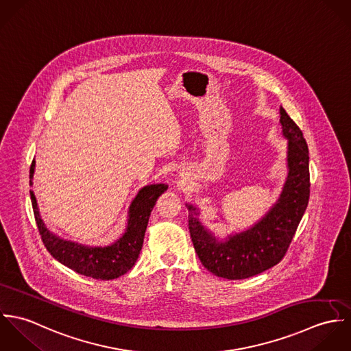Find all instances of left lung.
<instances>
[{
    "label": "left lung",
    "instance_id": "left-lung-1",
    "mask_svg": "<svg viewBox=\"0 0 351 351\" xmlns=\"http://www.w3.org/2000/svg\"><path fill=\"white\" fill-rule=\"evenodd\" d=\"M284 136L288 138L289 174L282 195L270 212L252 228L217 242L201 226L196 212L189 215V232L205 269L227 280L256 276L282 261L309 200V155L299 125L280 109ZM195 210L193 206H189Z\"/></svg>",
    "mask_w": 351,
    "mask_h": 351
}]
</instances>
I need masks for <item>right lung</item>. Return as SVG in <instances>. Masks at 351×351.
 <instances>
[{"mask_svg": "<svg viewBox=\"0 0 351 351\" xmlns=\"http://www.w3.org/2000/svg\"><path fill=\"white\" fill-rule=\"evenodd\" d=\"M34 171L35 160L31 163L29 178L34 177ZM31 184L32 181H29V185ZM166 189L167 185L165 184L145 186L130 206V219L125 234L116 243L106 247H86L52 235L40 219L34 192L29 191V193L39 234L51 255L78 274L106 281L125 274L135 265L143 246L151 210L156 199Z\"/></svg>", "mask_w": 351, "mask_h": 351, "instance_id": "add662e5", "label": "right lung"}]
</instances>
